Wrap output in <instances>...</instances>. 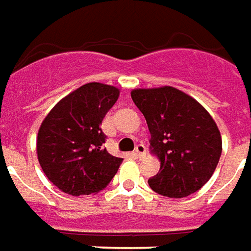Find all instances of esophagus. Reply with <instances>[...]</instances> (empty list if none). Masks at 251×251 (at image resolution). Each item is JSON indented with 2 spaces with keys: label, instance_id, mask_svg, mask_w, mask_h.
I'll return each mask as SVG.
<instances>
[{
  "label": "esophagus",
  "instance_id": "obj_1",
  "mask_svg": "<svg viewBox=\"0 0 251 251\" xmlns=\"http://www.w3.org/2000/svg\"><path fill=\"white\" fill-rule=\"evenodd\" d=\"M146 154V147H145V145H137V147H135V155L137 156H143Z\"/></svg>",
  "mask_w": 251,
  "mask_h": 251
}]
</instances>
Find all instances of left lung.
<instances>
[{"instance_id": "8db88e82", "label": "left lung", "mask_w": 251, "mask_h": 251, "mask_svg": "<svg viewBox=\"0 0 251 251\" xmlns=\"http://www.w3.org/2000/svg\"><path fill=\"white\" fill-rule=\"evenodd\" d=\"M131 99L150 130V154L160 162L151 189L167 198H187L215 172L223 151L220 130L208 110L174 87L137 88Z\"/></svg>"}]
</instances>
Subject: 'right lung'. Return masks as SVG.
Masks as SVG:
<instances>
[{
  "label": "right lung",
  "mask_w": 251,
  "mask_h": 251,
  "mask_svg": "<svg viewBox=\"0 0 251 251\" xmlns=\"http://www.w3.org/2000/svg\"><path fill=\"white\" fill-rule=\"evenodd\" d=\"M120 89L88 83L63 97L42 121L36 155L53 185L72 196L95 195L110 183L122 158L104 149L102 120L116 104Z\"/></svg>",
  "instance_id": "add662e5"
}]
</instances>
